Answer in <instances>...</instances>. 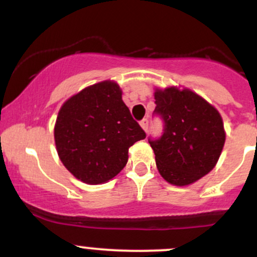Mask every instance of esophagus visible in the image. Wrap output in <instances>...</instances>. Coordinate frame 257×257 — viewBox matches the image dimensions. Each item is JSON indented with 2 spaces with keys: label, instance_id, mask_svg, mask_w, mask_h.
Listing matches in <instances>:
<instances>
[{
  "label": "esophagus",
  "instance_id": "esophagus-1",
  "mask_svg": "<svg viewBox=\"0 0 257 257\" xmlns=\"http://www.w3.org/2000/svg\"><path fill=\"white\" fill-rule=\"evenodd\" d=\"M140 125H141V128H143L145 132L149 131V119L144 118L143 120H140Z\"/></svg>",
  "mask_w": 257,
  "mask_h": 257
}]
</instances>
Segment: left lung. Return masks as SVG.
<instances>
[{
	"mask_svg": "<svg viewBox=\"0 0 257 257\" xmlns=\"http://www.w3.org/2000/svg\"><path fill=\"white\" fill-rule=\"evenodd\" d=\"M153 114L163 119V134L149 139L158 172L169 184L196 182L215 167L226 134L219 111L190 89H156Z\"/></svg>",
	"mask_w": 257,
	"mask_h": 257,
	"instance_id": "8db88e82",
	"label": "left lung"
}]
</instances>
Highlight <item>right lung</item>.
Instances as JSON below:
<instances>
[{
	"instance_id": "1",
	"label": "right lung",
	"mask_w": 257,
	"mask_h": 257,
	"mask_svg": "<svg viewBox=\"0 0 257 257\" xmlns=\"http://www.w3.org/2000/svg\"><path fill=\"white\" fill-rule=\"evenodd\" d=\"M145 138L112 81L84 88L65 101L54 126L60 161L89 185L114 178L128 162L129 147Z\"/></svg>"
}]
</instances>
